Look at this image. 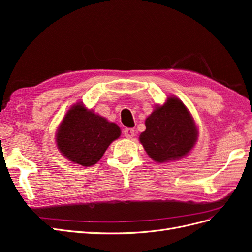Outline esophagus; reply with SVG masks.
Returning a JSON list of instances; mask_svg holds the SVG:
<instances>
[{
    "instance_id": "34e87169",
    "label": "esophagus",
    "mask_w": 252,
    "mask_h": 252,
    "mask_svg": "<svg viewBox=\"0 0 252 252\" xmlns=\"http://www.w3.org/2000/svg\"><path fill=\"white\" fill-rule=\"evenodd\" d=\"M124 135L127 139H131L134 136V130L132 128H125L124 129Z\"/></svg>"
}]
</instances>
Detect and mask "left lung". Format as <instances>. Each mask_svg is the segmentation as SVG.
<instances>
[{
    "mask_svg": "<svg viewBox=\"0 0 252 252\" xmlns=\"http://www.w3.org/2000/svg\"><path fill=\"white\" fill-rule=\"evenodd\" d=\"M146 130L140 141L148 156L158 163L174 161L187 155L197 140L191 114L177 97L158 106L145 121Z\"/></svg>",
    "mask_w": 252,
    "mask_h": 252,
    "instance_id": "left-lung-1",
    "label": "left lung"
}]
</instances>
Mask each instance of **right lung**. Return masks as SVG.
I'll list each match as a JSON object with an SVG mask.
<instances>
[{
  "instance_id": "add662e5",
  "label": "right lung",
  "mask_w": 252,
  "mask_h": 252,
  "mask_svg": "<svg viewBox=\"0 0 252 252\" xmlns=\"http://www.w3.org/2000/svg\"><path fill=\"white\" fill-rule=\"evenodd\" d=\"M120 134L117 124L77 104L66 113L59 127L57 145L69 161L87 167L100 161Z\"/></svg>"
}]
</instances>
